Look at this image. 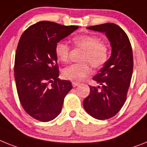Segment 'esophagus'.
<instances>
[{"label": "esophagus", "instance_id": "34e87169", "mask_svg": "<svg viewBox=\"0 0 147 147\" xmlns=\"http://www.w3.org/2000/svg\"><path fill=\"white\" fill-rule=\"evenodd\" d=\"M72 86L73 87H76V86H79V83H77V82H72Z\"/></svg>", "mask_w": 147, "mask_h": 147}]
</instances>
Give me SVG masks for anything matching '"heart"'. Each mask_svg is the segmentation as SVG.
Here are the masks:
<instances>
[{
	"instance_id": "b5f03b06",
	"label": "heart",
	"mask_w": 147,
	"mask_h": 147,
	"mask_svg": "<svg viewBox=\"0 0 147 147\" xmlns=\"http://www.w3.org/2000/svg\"><path fill=\"white\" fill-rule=\"evenodd\" d=\"M73 42L76 47L83 51L81 61H86L80 64H74L63 70L65 78L74 82L83 81L91 74V68L89 64L94 68L102 67L109 59V47L103 42H100L96 36L90 35H81L76 36ZM55 53L57 58L61 62L65 63L68 61L70 48L63 41L56 44ZM88 62V63L87 62Z\"/></svg>"
}]
</instances>
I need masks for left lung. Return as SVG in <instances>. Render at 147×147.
<instances>
[{
  "instance_id": "left-lung-1",
  "label": "left lung",
  "mask_w": 147,
  "mask_h": 147,
  "mask_svg": "<svg viewBox=\"0 0 147 147\" xmlns=\"http://www.w3.org/2000/svg\"><path fill=\"white\" fill-rule=\"evenodd\" d=\"M105 33L111 47L110 58L93 80L100 86H90L83 101L86 112L97 120L115 116L124 105L133 71V56L127 35L118 25L106 23L87 27Z\"/></svg>"
}]
</instances>
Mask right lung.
<instances>
[{
	"mask_svg": "<svg viewBox=\"0 0 147 147\" xmlns=\"http://www.w3.org/2000/svg\"><path fill=\"white\" fill-rule=\"evenodd\" d=\"M78 29L39 21L23 32L15 58V80L22 107L32 117L48 122L59 115L64 99L72 89L58 78L56 44Z\"/></svg>",
	"mask_w": 147,
	"mask_h": 147,
	"instance_id": "obj_1",
	"label": "right lung"
}]
</instances>
